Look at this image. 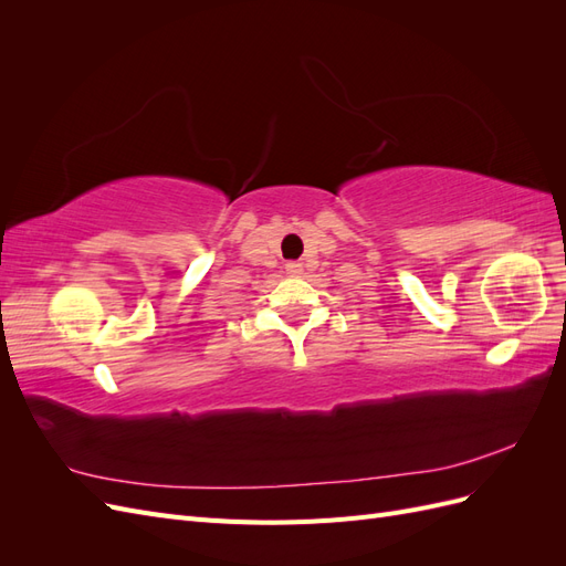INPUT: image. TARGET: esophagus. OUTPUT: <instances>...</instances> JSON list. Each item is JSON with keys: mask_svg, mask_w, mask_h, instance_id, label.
<instances>
[{"mask_svg": "<svg viewBox=\"0 0 566 566\" xmlns=\"http://www.w3.org/2000/svg\"><path fill=\"white\" fill-rule=\"evenodd\" d=\"M285 271L293 273V276H297V273H302V264H300V262H287V264H285Z\"/></svg>", "mask_w": 566, "mask_h": 566, "instance_id": "34e87169", "label": "esophagus"}]
</instances>
